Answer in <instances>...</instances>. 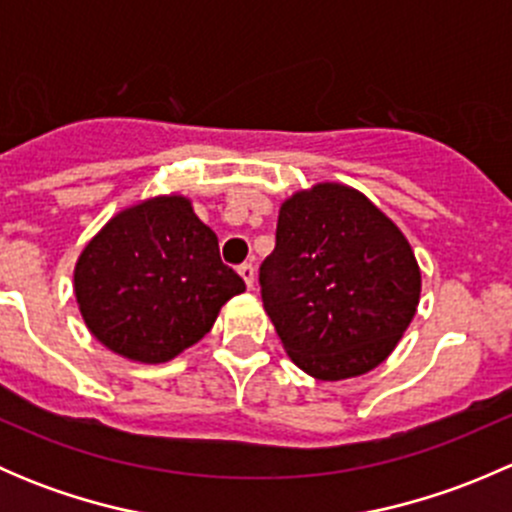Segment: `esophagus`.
<instances>
[{"label":"esophagus","instance_id":"esophagus-1","mask_svg":"<svg viewBox=\"0 0 512 512\" xmlns=\"http://www.w3.org/2000/svg\"><path fill=\"white\" fill-rule=\"evenodd\" d=\"M237 272H240V277L245 280L247 289H252V285H255V267H252L250 262H245V265L237 267Z\"/></svg>","mask_w":512,"mask_h":512}]
</instances>
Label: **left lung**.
<instances>
[{
    "label": "left lung",
    "mask_w": 512,
    "mask_h": 512,
    "mask_svg": "<svg viewBox=\"0 0 512 512\" xmlns=\"http://www.w3.org/2000/svg\"><path fill=\"white\" fill-rule=\"evenodd\" d=\"M260 285L289 359L342 381L394 352L421 299V270L399 225L364 193L317 183L280 205Z\"/></svg>",
    "instance_id": "1"
}]
</instances>
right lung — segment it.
<instances>
[{
  "mask_svg": "<svg viewBox=\"0 0 512 512\" xmlns=\"http://www.w3.org/2000/svg\"><path fill=\"white\" fill-rule=\"evenodd\" d=\"M245 282L220 260L218 235L185 195L146 198L86 242L74 294L86 327L113 354L163 364L213 329Z\"/></svg>",
  "mask_w": 512,
  "mask_h": 512,
  "instance_id": "1",
  "label": "right lung"
}]
</instances>
